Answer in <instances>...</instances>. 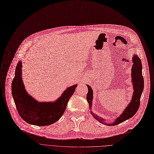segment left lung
Here are the masks:
<instances>
[{
	"instance_id": "obj_1",
	"label": "left lung",
	"mask_w": 154,
	"mask_h": 154,
	"mask_svg": "<svg viewBox=\"0 0 154 154\" xmlns=\"http://www.w3.org/2000/svg\"><path fill=\"white\" fill-rule=\"evenodd\" d=\"M133 61V65L132 68V83L134 85V93L132 95V100L129 103V105L126 108V109L123 111L122 114L119 117H117V119H116L115 122L111 124H107L108 125L110 126H114L119 125L126 120H128L131 118H132L137 112L140 104V98L144 89V79L142 75V65L140 59L137 56V55H134L132 58ZM88 92L86 96V100L88 102L89 108L91 109L92 106V101L93 98V91L92 88L90 87V86L88 85ZM91 114L93 116V117L98 122L106 124V122H105V120L101 119V117H99L97 115L94 114L92 112H91Z\"/></svg>"
}]
</instances>
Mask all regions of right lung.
I'll return each instance as SVG.
<instances>
[{
  "instance_id": "add662e5",
  "label": "right lung",
  "mask_w": 154,
  "mask_h": 154,
  "mask_svg": "<svg viewBox=\"0 0 154 154\" xmlns=\"http://www.w3.org/2000/svg\"><path fill=\"white\" fill-rule=\"evenodd\" d=\"M22 62L17 65L12 82V95L21 118L29 124L47 126L58 121L65 111L68 102L77 85L67 88L54 102H38L26 91L22 79Z\"/></svg>"
}]
</instances>
